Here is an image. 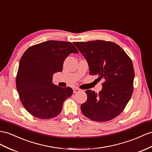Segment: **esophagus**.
<instances>
[{
	"instance_id": "obj_1",
	"label": "esophagus",
	"mask_w": 152,
	"mask_h": 152,
	"mask_svg": "<svg viewBox=\"0 0 152 152\" xmlns=\"http://www.w3.org/2000/svg\"><path fill=\"white\" fill-rule=\"evenodd\" d=\"M73 91H74V93L76 94V93H77V92H79L80 91V89L78 88H75Z\"/></svg>"
}]
</instances>
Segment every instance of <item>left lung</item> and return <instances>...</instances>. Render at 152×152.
Masks as SVG:
<instances>
[{"label":"left lung","instance_id":"left-lung-1","mask_svg":"<svg viewBox=\"0 0 152 152\" xmlns=\"http://www.w3.org/2000/svg\"><path fill=\"white\" fill-rule=\"evenodd\" d=\"M74 44L86 58L90 75L104 80L98 94L91 90L85 91L87 99L81 105L83 114L98 122L116 118L124 110L133 93L135 73L131 58L112 42L98 40Z\"/></svg>","mask_w":152,"mask_h":152}]
</instances>
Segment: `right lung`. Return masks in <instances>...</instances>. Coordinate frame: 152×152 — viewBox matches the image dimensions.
<instances>
[{
    "mask_svg": "<svg viewBox=\"0 0 152 152\" xmlns=\"http://www.w3.org/2000/svg\"><path fill=\"white\" fill-rule=\"evenodd\" d=\"M78 53L70 42L49 40L31 46L19 62L16 87L22 105L39 119L55 118L60 114L64 101L73 91L54 85L53 76L63 69L65 59Z\"/></svg>",
    "mask_w": 152,
    "mask_h": 152,
    "instance_id": "right-lung-1",
    "label": "right lung"
}]
</instances>
